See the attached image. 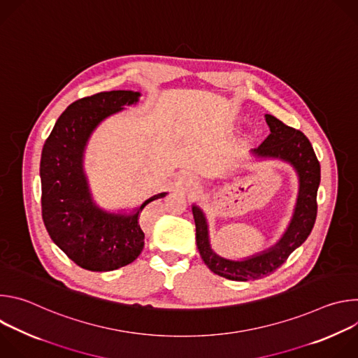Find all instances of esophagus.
<instances>
[{
  "label": "esophagus",
  "mask_w": 358,
  "mask_h": 358,
  "mask_svg": "<svg viewBox=\"0 0 358 358\" xmlns=\"http://www.w3.org/2000/svg\"><path fill=\"white\" fill-rule=\"evenodd\" d=\"M189 181H191V180H189Z\"/></svg>",
  "instance_id": "obj_1"
}]
</instances>
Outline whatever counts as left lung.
Listing matches in <instances>:
<instances>
[{"instance_id": "left-lung-1", "label": "left lung", "mask_w": 358, "mask_h": 358, "mask_svg": "<svg viewBox=\"0 0 358 358\" xmlns=\"http://www.w3.org/2000/svg\"><path fill=\"white\" fill-rule=\"evenodd\" d=\"M271 134L255 148L259 157H275L290 163L299 174V195L292 222L283 238L271 249L255 255L246 261H229L217 255L208 241L207 221L202 211L194 206L196 246L206 265L217 275L229 280H255L273 273L310 235L317 217V189L320 184V163L312 143L300 130L286 126L272 115H265Z\"/></svg>"}]
</instances>
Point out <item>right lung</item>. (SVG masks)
<instances>
[{"label":"right lung","instance_id":"1","mask_svg":"<svg viewBox=\"0 0 358 358\" xmlns=\"http://www.w3.org/2000/svg\"><path fill=\"white\" fill-rule=\"evenodd\" d=\"M140 93L100 92L82 97L59 116L41 155V206L45 228L78 266L108 272L131 264L144 246L140 214L157 194L131 215L110 214L94 206L82 169L83 150L96 126L108 116L133 105Z\"/></svg>","mask_w":358,"mask_h":358}]
</instances>
